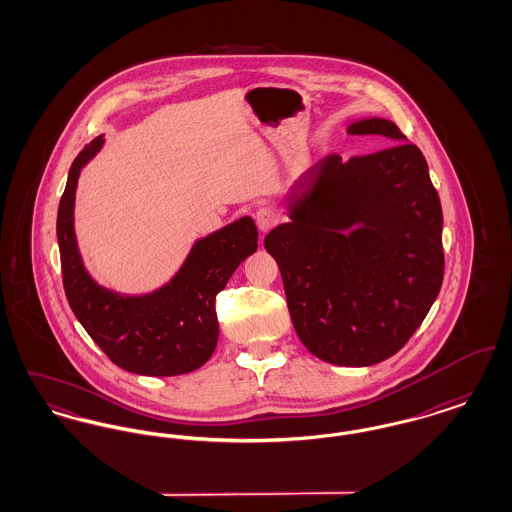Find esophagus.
<instances>
[{"instance_id":"esophagus-1","label":"esophagus","mask_w":512,"mask_h":512,"mask_svg":"<svg viewBox=\"0 0 512 512\" xmlns=\"http://www.w3.org/2000/svg\"><path fill=\"white\" fill-rule=\"evenodd\" d=\"M278 220H280L278 213L268 209V207L259 209L257 215H255V222H257V228H259L261 234H267L268 230H272L278 224Z\"/></svg>"}]
</instances>
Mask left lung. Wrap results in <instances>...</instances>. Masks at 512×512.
I'll return each mask as SVG.
<instances>
[{
    "label": "left lung",
    "instance_id": "left-lung-1",
    "mask_svg": "<svg viewBox=\"0 0 512 512\" xmlns=\"http://www.w3.org/2000/svg\"><path fill=\"white\" fill-rule=\"evenodd\" d=\"M347 134L395 146L322 157L293 182L290 222L265 247L303 345L330 365L370 366L411 340L438 297L443 213L422 151L395 122L361 119Z\"/></svg>",
    "mask_w": 512,
    "mask_h": 512
}]
</instances>
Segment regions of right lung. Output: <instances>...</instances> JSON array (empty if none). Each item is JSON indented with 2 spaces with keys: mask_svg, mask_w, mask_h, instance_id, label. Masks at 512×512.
<instances>
[{
  "mask_svg": "<svg viewBox=\"0 0 512 512\" xmlns=\"http://www.w3.org/2000/svg\"><path fill=\"white\" fill-rule=\"evenodd\" d=\"M94 138L78 153L57 211L63 286L74 317L122 370L142 376H178L205 365L219 340L215 297L234 270L257 251L251 217L199 238L171 280L155 292L124 295L99 286L80 257L74 232L78 176L103 147Z\"/></svg>",
  "mask_w": 512,
  "mask_h": 512,
  "instance_id": "add662e5",
  "label": "right lung"
}]
</instances>
